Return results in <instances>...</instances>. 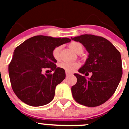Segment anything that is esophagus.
<instances>
[{
    "instance_id": "1",
    "label": "esophagus",
    "mask_w": 129,
    "mask_h": 129,
    "mask_svg": "<svg viewBox=\"0 0 129 129\" xmlns=\"http://www.w3.org/2000/svg\"><path fill=\"white\" fill-rule=\"evenodd\" d=\"M70 75H72V73L68 72H66V76H70Z\"/></svg>"
}]
</instances>
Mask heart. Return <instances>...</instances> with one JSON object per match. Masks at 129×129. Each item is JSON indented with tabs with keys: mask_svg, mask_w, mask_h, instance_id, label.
I'll return each instance as SVG.
<instances>
[{
	"mask_svg": "<svg viewBox=\"0 0 129 129\" xmlns=\"http://www.w3.org/2000/svg\"><path fill=\"white\" fill-rule=\"evenodd\" d=\"M69 47L76 53H79L81 51L83 52V46L79 43L77 42H72L69 44ZM60 50L61 48L59 46H57L53 50L52 52V55L53 58L57 60L59 59V53H60ZM59 67L61 68H62L63 70H65L66 72H73L79 67V64L77 62H62L59 64Z\"/></svg>",
	"mask_w": 129,
	"mask_h": 129,
	"instance_id": "b5f03b06",
	"label": "heart"
}]
</instances>
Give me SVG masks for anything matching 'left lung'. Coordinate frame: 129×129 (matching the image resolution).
<instances>
[{"instance_id":"left-lung-1","label":"left lung","mask_w":129,"mask_h":129,"mask_svg":"<svg viewBox=\"0 0 129 129\" xmlns=\"http://www.w3.org/2000/svg\"><path fill=\"white\" fill-rule=\"evenodd\" d=\"M71 39L81 43L88 53L79 74H74L77 81L72 87L73 98L86 107L101 105L113 95L122 77L120 53L102 37L85 34ZM88 72L92 73L90 78L80 75Z\"/></svg>"}]
</instances>
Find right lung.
I'll list each match as a JSON object with an SVG mask.
<instances>
[{"mask_svg": "<svg viewBox=\"0 0 129 129\" xmlns=\"http://www.w3.org/2000/svg\"><path fill=\"white\" fill-rule=\"evenodd\" d=\"M70 41L67 37L37 35L15 49L8 71L12 89L18 98L33 107L44 105L53 100L55 87L65 79L66 74L55 65L57 60L52 52ZM46 68H50L54 74L43 75Z\"/></svg>", "mask_w": 129, "mask_h": 129, "instance_id": "1", "label": "right lung"}]
</instances>
